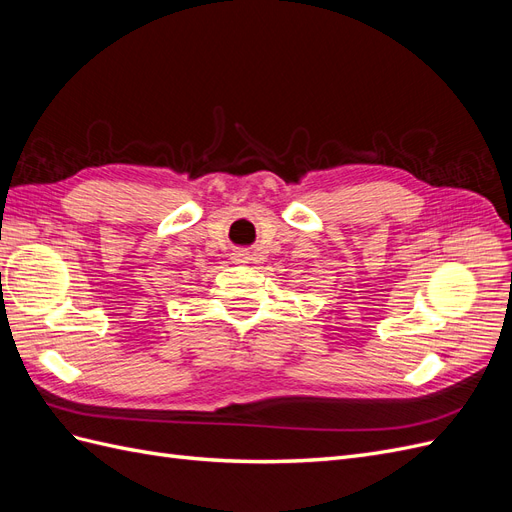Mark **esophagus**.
Instances as JSON below:
<instances>
[{"instance_id":"1","label":"esophagus","mask_w":512,"mask_h":512,"mask_svg":"<svg viewBox=\"0 0 512 512\" xmlns=\"http://www.w3.org/2000/svg\"><path fill=\"white\" fill-rule=\"evenodd\" d=\"M230 256H232V262H237V265H245V262L252 260V254L247 250H235Z\"/></svg>"}]
</instances>
